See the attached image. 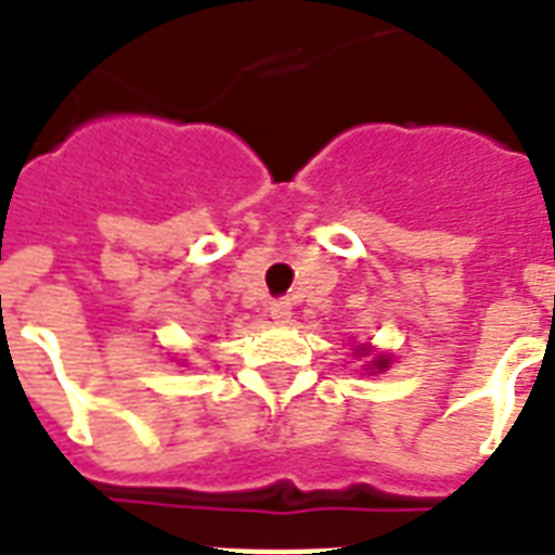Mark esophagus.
I'll return each instance as SVG.
<instances>
[{"instance_id":"obj_1","label":"esophagus","mask_w":555,"mask_h":555,"mask_svg":"<svg viewBox=\"0 0 555 555\" xmlns=\"http://www.w3.org/2000/svg\"><path fill=\"white\" fill-rule=\"evenodd\" d=\"M268 313L273 322H291V302H285V299H276V302H270Z\"/></svg>"}]
</instances>
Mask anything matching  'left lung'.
<instances>
[{"label":"left lung","instance_id":"8db88e82","mask_svg":"<svg viewBox=\"0 0 555 555\" xmlns=\"http://www.w3.org/2000/svg\"><path fill=\"white\" fill-rule=\"evenodd\" d=\"M357 357H369V348H357ZM369 365H371V369H374V371H371V374H377V371H386L388 365H391V360H388L386 354H377V357H374V360H371Z\"/></svg>","mask_w":555,"mask_h":555}]
</instances>
